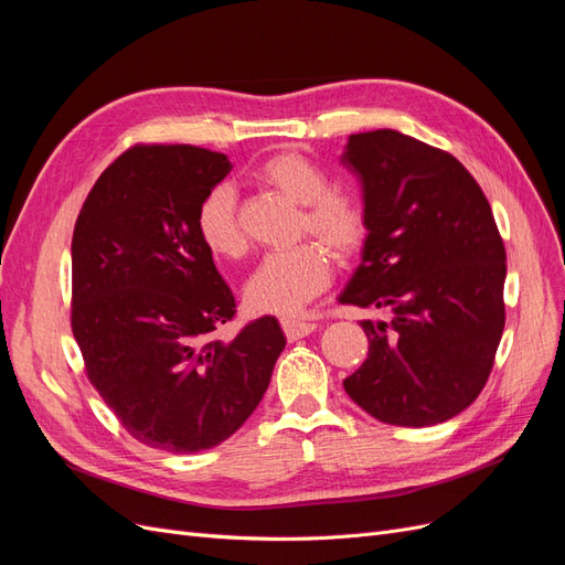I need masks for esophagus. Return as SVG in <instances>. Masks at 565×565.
<instances>
[{"mask_svg": "<svg viewBox=\"0 0 565 565\" xmlns=\"http://www.w3.org/2000/svg\"><path fill=\"white\" fill-rule=\"evenodd\" d=\"M282 332L287 337V341H297L301 337H309L316 330V322H306V320H292V318H285L282 322Z\"/></svg>", "mask_w": 565, "mask_h": 565, "instance_id": "obj_1", "label": "esophagus"}]
</instances>
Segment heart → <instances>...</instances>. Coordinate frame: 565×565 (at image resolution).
<instances>
[{
    "instance_id": "heart-1",
    "label": "heart",
    "mask_w": 565,
    "mask_h": 565,
    "mask_svg": "<svg viewBox=\"0 0 565 565\" xmlns=\"http://www.w3.org/2000/svg\"><path fill=\"white\" fill-rule=\"evenodd\" d=\"M254 179L301 204L297 231L316 235L337 256H351L367 237V214L355 195L330 188L324 169L299 150L273 152L254 169ZM195 231L200 243L218 259H237L247 249V237L237 218V198L226 183L204 193ZM332 280V259L316 243L268 252L245 285V299L256 313L287 316L303 309Z\"/></svg>"
}]
</instances>
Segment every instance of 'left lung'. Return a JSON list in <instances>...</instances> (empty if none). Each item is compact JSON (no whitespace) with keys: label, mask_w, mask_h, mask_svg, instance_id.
Segmentation results:
<instances>
[{"label":"left lung","mask_w":565,"mask_h":565,"mask_svg":"<svg viewBox=\"0 0 565 565\" xmlns=\"http://www.w3.org/2000/svg\"><path fill=\"white\" fill-rule=\"evenodd\" d=\"M363 185V262L339 301L386 309L363 320L365 363L344 388L393 426L452 419L483 391L504 330L507 252L490 202L450 152L393 129L351 134Z\"/></svg>","instance_id":"left-lung-1"}]
</instances>
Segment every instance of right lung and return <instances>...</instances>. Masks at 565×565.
<instances>
[{
  "label": "right lung",
  "instance_id": "1",
  "mask_svg": "<svg viewBox=\"0 0 565 565\" xmlns=\"http://www.w3.org/2000/svg\"><path fill=\"white\" fill-rule=\"evenodd\" d=\"M228 172L224 152L131 146L98 177L73 233L71 324L87 377L136 440L174 455L241 429L285 349L273 316L228 344L212 339L235 297L195 216Z\"/></svg>",
  "mask_w": 565,
  "mask_h": 565
}]
</instances>
